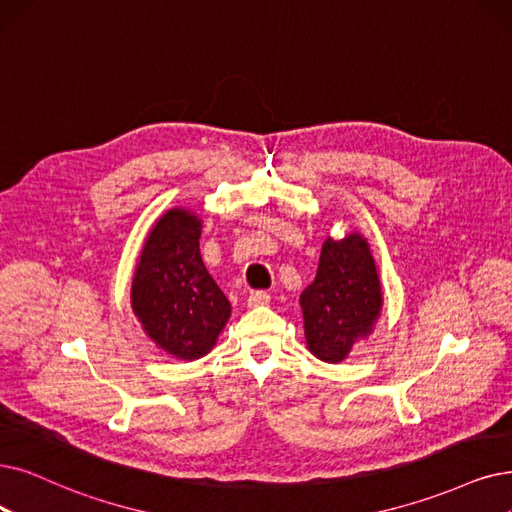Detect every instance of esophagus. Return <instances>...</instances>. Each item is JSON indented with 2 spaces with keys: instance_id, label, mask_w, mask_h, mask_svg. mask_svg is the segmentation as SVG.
Wrapping results in <instances>:
<instances>
[{
  "instance_id": "34e87169",
  "label": "esophagus",
  "mask_w": 512,
  "mask_h": 512,
  "mask_svg": "<svg viewBox=\"0 0 512 512\" xmlns=\"http://www.w3.org/2000/svg\"><path fill=\"white\" fill-rule=\"evenodd\" d=\"M271 302V296L267 294V292H252L250 296H248V306H264V304H269Z\"/></svg>"
}]
</instances>
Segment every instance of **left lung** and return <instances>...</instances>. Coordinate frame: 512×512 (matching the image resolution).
<instances>
[{
	"label": "left lung",
	"instance_id": "8db88e82",
	"mask_svg": "<svg viewBox=\"0 0 512 512\" xmlns=\"http://www.w3.org/2000/svg\"><path fill=\"white\" fill-rule=\"evenodd\" d=\"M376 260L359 231L327 235L313 283L300 294L306 349L325 363H340L372 336L382 313Z\"/></svg>",
	"mask_w": 512,
	"mask_h": 512
}]
</instances>
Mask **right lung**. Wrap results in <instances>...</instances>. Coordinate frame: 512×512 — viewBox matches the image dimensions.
<instances>
[{
  "instance_id": "1",
  "label": "right lung",
  "mask_w": 512,
  "mask_h": 512,
  "mask_svg": "<svg viewBox=\"0 0 512 512\" xmlns=\"http://www.w3.org/2000/svg\"><path fill=\"white\" fill-rule=\"evenodd\" d=\"M201 218L187 208L163 212L142 243L130 304L157 349L182 361L208 355L231 317V302L199 254Z\"/></svg>"
}]
</instances>
